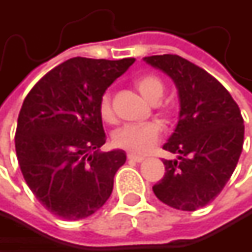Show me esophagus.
<instances>
[{
  "mask_svg": "<svg viewBox=\"0 0 252 252\" xmlns=\"http://www.w3.org/2000/svg\"><path fill=\"white\" fill-rule=\"evenodd\" d=\"M128 160L129 162H137V163H140V162H143L144 160V158L143 156H137V155H132V153H128Z\"/></svg>",
  "mask_w": 252,
  "mask_h": 252,
  "instance_id": "esophagus-1",
  "label": "esophagus"
}]
</instances>
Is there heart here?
<instances>
[{
  "label": "heart",
  "instance_id": "1",
  "mask_svg": "<svg viewBox=\"0 0 252 252\" xmlns=\"http://www.w3.org/2000/svg\"><path fill=\"white\" fill-rule=\"evenodd\" d=\"M135 87L141 96L150 103H158L165 92V84L160 77L156 74H143L135 78ZM99 115L103 121L112 123L115 120L111 94L106 92L99 100ZM162 135V126L159 123H146L140 126H126L115 131L114 144L132 155L149 153Z\"/></svg>",
  "mask_w": 252,
  "mask_h": 252
}]
</instances>
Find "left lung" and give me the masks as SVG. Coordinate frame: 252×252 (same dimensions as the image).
<instances>
[{
    "label": "left lung",
    "instance_id": "1",
    "mask_svg": "<svg viewBox=\"0 0 252 252\" xmlns=\"http://www.w3.org/2000/svg\"><path fill=\"white\" fill-rule=\"evenodd\" d=\"M144 61L175 83L179 121L163 149L178 155L163 160L165 176L153 185L165 204L194 212L213 201L239 160L244 120L230 93L203 68L178 55H153Z\"/></svg>",
    "mask_w": 252,
    "mask_h": 252
}]
</instances>
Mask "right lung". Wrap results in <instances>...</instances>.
Wrapping results in <instances>:
<instances>
[{
	"mask_svg": "<svg viewBox=\"0 0 252 252\" xmlns=\"http://www.w3.org/2000/svg\"><path fill=\"white\" fill-rule=\"evenodd\" d=\"M134 58H71L42 77L26 96L16 153L26 184L52 215L80 220L112 194L124 150L99 152L106 135L99 115L105 90Z\"/></svg>",
	"mask_w": 252,
	"mask_h": 252,
	"instance_id": "right-lung-1",
	"label": "right lung"
}]
</instances>
